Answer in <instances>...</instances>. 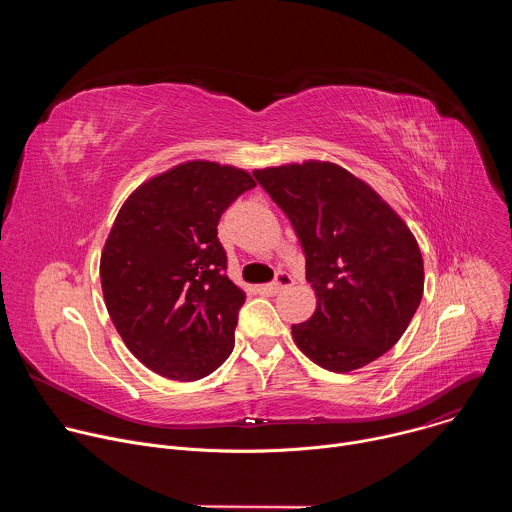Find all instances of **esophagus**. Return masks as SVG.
I'll list each match as a JSON object with an SVG mask.
<instances>
[{
	"label": "esophagus",
	"mask_w": 512,
	"mask_h": 512,
	"mask_svg": "<svg viewBox=\"0 0 512 512\" xmlns=\"http://www.w3.org/2000/svg\"><path fill=\"white\" fill-rule=\"evenodd\" d=\"M289 285H294V277H291V275L285 273V271H279L277 277H275V281L269 283L265 289L271 291V294H281V291L287 289Z\"/></svg>",
	"instance_id": "esophagus-1"
}]
</instances>
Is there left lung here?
Here are the masks:
<instances>
[{"instance_id": "1", "label": "left lung", "mask_w": 512, "mask_h": 512, "mask_svg": "<svg viewBox=\"0 0 512 512\" xmlns=\"http://www.w3.org/2000/svg\"><path fill=\"white\" fill-rule=\"evenodd\" d=\"M306 255L316 312L291 326L322 369L350 373L407 330L423 296L419 245L399 214L362 180L330 162L255 170Z\"/></svg>"}]
</instances>
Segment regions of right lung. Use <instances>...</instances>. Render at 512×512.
Returning a JSON list of instances; mask_svg holds the SVG:
<instances>
[{
    "mask_svg": "<svg viewBox=\"0 0 512 512\" xmlns=\"http://www.w3.org/2000/svg\"><path fill=\"white\" fill-rule=\"evenodd\" d=\"M251 188L245 170L186 162L141 184L115 218L105 306L135 358L166 379H202L233 352L245 294L227 277L216 227Z\"/></svg>",
    "mask_w": 512,
    "mask_h": 512,
    "instance_id": "obj_1",
    "label": "right lung"
}]
</instances>
